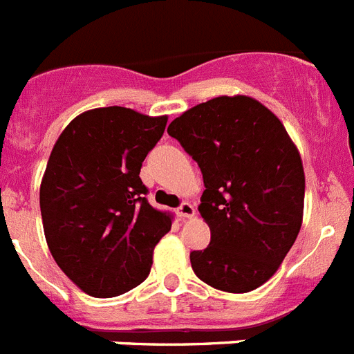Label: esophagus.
<instances>
[{"label": "esophagus", "instance_id": "34e87169", "mask_svg": "<svg viewBox=\"0 0 354 354\" xmlns=\"http://www.w3.org/2000/svg\"><path fill=\"white\" fill-rule=\"evenodd\" d=\"M177 214H179L180 218H189L195 214V207L189 204V202H183L179 207H177Z\"/></svg>", "mask_w": 354, "mask_h": 354}]
</instances>
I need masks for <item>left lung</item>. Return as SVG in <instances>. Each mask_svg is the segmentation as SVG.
<instances>
[{
	"label": "left lung",
	"instance_id": "left-lung-1",
	"mask_svg": "<svg viewBox=\"0 0 354 354\" xmlns=\"http://www.w3.org/2000/svg\"><path fill=\"white\" fill-rule=\"evenodd\" d=\"M168 134L204 177V250L189 254L209 286L245 294L267 283L303 223L304 170L297 147L276 114L250 96H218L175 118Z\"/></svg>",
	"mask_w": 354,
	"mask_h": 354
}]
</instances>
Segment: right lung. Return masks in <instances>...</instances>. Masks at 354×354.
I'll return each instance as SVG.
<instances>
[{
    "label": "right lung",
    "instance_id": "right-lung-1",
    "mask_svg": "<svg viewBox=\"0 0 354 354\" xmlns=\"http://www.w3.org/2000/svg\"><path fill=\"white\" fill-rule=\"evenodd\" d=\"M166 116L100 107L59 136L42 175V227L60 270L93 297H114L150 274L171 216L152 207L140 177Z\"/></svg>",
    "mask_w": 354,
    "mask_h": 354
}]
</instances>
